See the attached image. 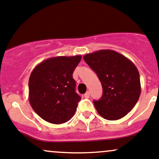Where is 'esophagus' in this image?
Returning <instances> with one entry per match:
<instances>
[{
    "label": "esophagus",
    "mask_w": 159,
    "mask_h": 159,
    "mask_svg": "<svg viewBox=\"0 0 159 159\" xmlns=\"http://www.w3.org/2000/svg\"><path fill=\"white\" fill-rule=\"evenodd\" d=\"M84 96H85V98H89V96H90V93H89V92H86V93L84 94Z\"/></svg>",
    "instance_id": "obj_1"
}]
</instances>
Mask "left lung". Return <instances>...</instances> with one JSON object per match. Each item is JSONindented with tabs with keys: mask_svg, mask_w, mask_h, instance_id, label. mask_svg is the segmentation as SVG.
<instances>
[{
	"mask_svg": "<svg viewBox=\"0 0 159 159\" xmlns=\"http://www.w3.org/2000/svg\"><path fill=\"white\" fill-rule=\"evenodd\" d=\"M83 59L96 73L103 89L101 99L93 101L98 113L108 120L127 115L141 93L139 73L134 63L112 50L89 53Z\"/></svg>",
	"mask_w": 159,
	"mask_h": 159,
	"instance_id": "8db88e82",
	"label": "left lung"
}]
</instances>
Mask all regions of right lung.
<instances>
[{
  "label": "right lung",
  "mask_w": 159,
  "mask_h": 159,
  "mask_svg": "<svg viewBox=\"0 0 159 159\" xmlns=\"http://www.w3.org/2000/svg\"><path fill=\"white\" fill-rule=\"evenodd\" d=\"M81 55L46 59L32 71L29 80V100L43 120L64 124L74 115L81 97L75 92L73 73Z\"/></svg>",
  "instance_id": "right-lung-1"
}]
</instances>
